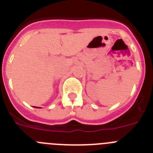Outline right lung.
Segmentation results:
<instances>
[{
	"label": "right lung",
	"mask_w": 153,
	"mask_h": 153,
	"mask_svg": "<svg viewBox=\"0 0 153 153\" xmlns=\"http://www.w3.org/2000/svg\"><path fill=\"white\" fill-rule=\"evenodd\" d=\"M36 108H37V107H36Z\"/></svg>",
	"instance_id": "right-lung-1"
}]
</instances>
